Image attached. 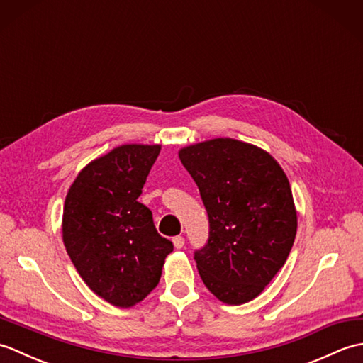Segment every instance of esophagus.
<instances>
[{
    "instance_id": "esophagus-1",
    "label": "esophagus",
    "mask_w": 363,
    "mask_h": 363,
    "mask_svg": "<svg viewBox=\"0 0 363 363\" xmlns=\"http://www.w3.org/2000/svg\"><path fill=\"white\" fill-rule=\"evenodd\" d=\"M173 245H174L176 250H181V248H184V245H186V240H184V237L177 235V237L173 238Z\"/></svg>"
}]
</instances>
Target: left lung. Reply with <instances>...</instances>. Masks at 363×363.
I'll use <instances>...</instances> for the list:
<instances>
[{"label": "left lung", "instance_id": "obj_1", "mask_svg": "<svg viewBox=\"0 0 363 363\" xmlns=\"http://www.w3.org/2000/svg\"><path fill=\"white\" fill-rule=\"evenodd\" d=\"M177 154L209 215V240L195 252L199 276L221 303H248L284 267L295 242L298 215L287 174L265 150L229 137Z\"/></svg>", "mask_w": 363, "mask_h": 363}]
</instances>
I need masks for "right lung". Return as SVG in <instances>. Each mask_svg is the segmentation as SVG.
I'll list each match as a JSON object with an SVG mask.
<instances>
[{"label":"right lung","instance_id":"1","mask_svg":"<svg viewBox=\"0 0 363 363\" xmlns=\"http://www.w3.org/2000/svg\"><path fill=\"white\" fill-rule=\"evenodd\" d=\"M160 145L125 143L84 167L68 189L62 240L90 290L128 309L156 289L173 243L138 203Z\"/></svg>","mask_w":363,"mask_h":363}]
</instances>
